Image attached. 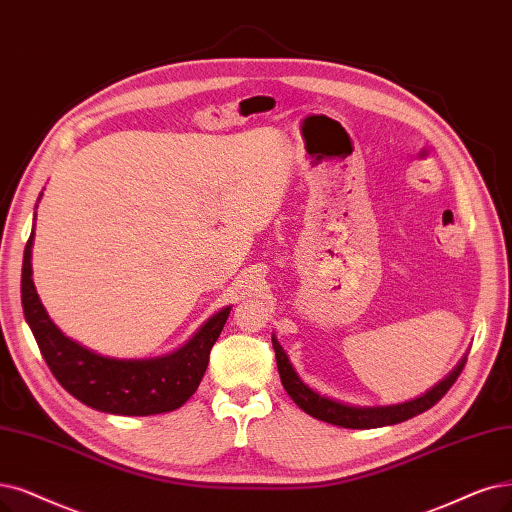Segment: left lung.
I'll use <instances>...</instances> for the list:
<instances>
[{
    "label": "left lung",
    "mask_w": 512,
    "mask_h": 512,
    "mask_svg": "<svg viewBox=\"0 0 512 512\" xmlns=\"http://www.w3.org/2000/svg\"><path fill=\"white\" fill-rule=\"evenodd\" d=\"M272 346L276 352L280 382H282V386H285L293 403H297V407L304 409L308 415H312V418L329 422L333 426H342V428H380V426L405 422V420L413 418V415H420L443 399L447 390L456 384V380L464 369V361H462L456 367V371L447 375L439 386H434L430 392L420 396V399H413L409 403L388 405V407H352V405H344V403H337L333 399H327V396H320L318 392L308 388L304 382L299 380V375L291 367L289 358H287L285 350H282V346L278 344L276 337H272Z\"/></svg>",
    "instance_id": "8db88e82"
}]
</instances>
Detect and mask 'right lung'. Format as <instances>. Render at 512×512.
I'll list each match as a JSON object with an SVG mask.
<instances>
[{
  "mask_svg": "<svg viewBox=\"0 0 512 512\" xmlns=\"http://www.w3.org/2000/svg\"><path fill=\"white\" fill-rule=\"evenodd\" d=\"M31 246L27 240L21 276V301L27 323L59 384L84 405L116 415H154L179 409L192 396L208 367V354L232 308H223L168 356L149 361H120L80 346L48 318L31 280Z\"/></svg>",
  "mask_w": 512,
  "mask_h": 512,
  "instance_id": "add662e5",
  "label": "right lung"
}]
</instances>
